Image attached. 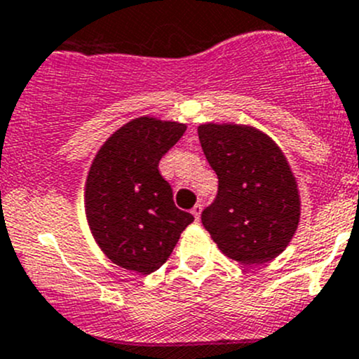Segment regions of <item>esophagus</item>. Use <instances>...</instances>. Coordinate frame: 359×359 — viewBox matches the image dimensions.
<instances>
[{
  "mask_svg": "<svg viewBox=\"0 0 359 359\" xmlns=\"http://www.w3.org/2000/svg\"><path fill=\"white\" fill-rule=\"evenodd\" d=\"M201 211H202V205L201 204H195L194 209H191V215L195 216V219L198 222V218H201Z\"/></svg>",
  "mask_w": 359,
  "mask_h": 359,
  "instance_id": "obj_1",
  "label": "esophagus"
}]
</instances>
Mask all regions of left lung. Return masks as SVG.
Here are the masks:
<instances>
[{
    "label": "left lung",
    "mask_w": 359,
    "mask_h": 359,
    "mask_svg": "<svg viewBox=\"0 0 359 359\" xmlns=\"http://www.w3.org/2000/svg\"><path fill=\"white\" fill-rule=\"evenodd\" d=\"M198 141L218 176L201 219L219 250L244 265L278 257L295 233L300 198L278 144L248 126L198 127Z\"/></svg>",
    "instance_id": "8db88e82"
}]
</instances>
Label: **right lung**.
Instances as JSON below:
<instances>
[{
    "label": "right lung",
    "instance_id": "add662e5",
    "mask_svg": "<svg viewBox=\"0 0 359 359\" xmlns=\"http://www.w3.org/2000/svg\"><path fill=\"white\" fill-rule=\"evenodd\" d=\"M187 130L176 122L141 118L116 130L95 155L85 190L87 219L113 264L151 274L168 262L194 216L176 208L161 158Z\"/></svg>",
    "mask_w": 359,
    "mask_h": 359
}]
</instances>
